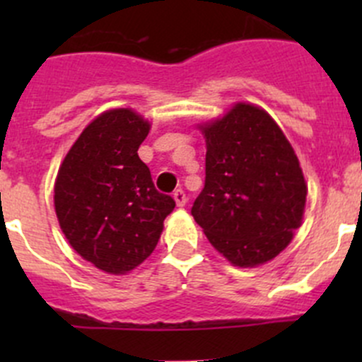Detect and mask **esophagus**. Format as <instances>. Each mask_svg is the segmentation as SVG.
I'll use <instances>...</instances> for the list:
<instances>
[{"label": "esophagus", "mask_w": 362, "mask_h": 362, "mask_svg": "<svg viewBox=\"0 0 362 362\" xmlns=\"http://www.w3.org/2000/svg\"><path fill=\"white\" fill-rule=\"evenodd\" d=\"M173 199L177 203V206H185V203H187V196H185V192L182 189L173 192Z\"/></svg>", "instance_id": "1"}]
</instances>
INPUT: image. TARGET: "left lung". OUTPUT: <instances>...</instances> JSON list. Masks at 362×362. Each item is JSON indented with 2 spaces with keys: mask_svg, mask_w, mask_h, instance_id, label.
Listing matches in <instances>:
<instances>
[{
  "mask_svg": "<svg viewBox=\"0 0 362 362\" xmlns=\"http://www.w3.org/2000/svg\"><path fill=\"white\" fill-rule=\"evenodd\" d=\"M199 129L206 177L192 217L235 266L272 261L289 245L305 211L308 189L294 148L279 124L249 103H236Z\"/></svg>",
  "mask_w": 362,
  "mask_h": 362,
  "instance_id": "obj_1",
  "label": "left lung"
}]
</instances>
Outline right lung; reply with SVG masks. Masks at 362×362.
<instances>
[{
	"label": "right lung",
	"mask_w": 362,
	"mask_h": 362,
	"mask_svg": "<svg viewBox=\"0 0 362 362\" xmlns=\"http://www.w3.org/2000/svg\"><path fill=\"white\" fill-rule=\"evenodd\" d=\"M151 124L131 108L98 115L73 144L54 185L64 236L86 261L112 275L136 268L158 245L175 208L138 158Z\"/></svg>",
	"instance_id": "right-lung-1"
}]
</instances>
